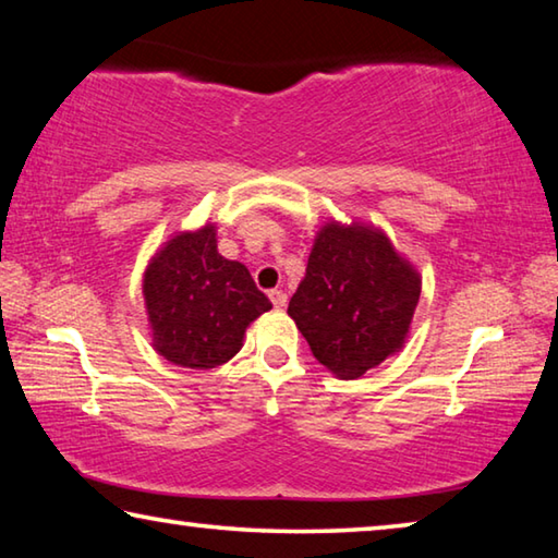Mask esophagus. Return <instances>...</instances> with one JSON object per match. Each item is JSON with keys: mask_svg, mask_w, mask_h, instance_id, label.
<instances>
[{"mask_svg": "<svg viewBox=\"0 0 558 558\" xmlns=\"http://www.w3.org/2000/svg\"><path fill=\"white\" fill-rule=\"evenodd\" d=\"M268 298H270V302H272V307H278V310H282L288 305V295L282 290H270L268 292Z\"/></svg>", "mask_w": 558, "mask_h": 558, "instance_id": "34e87169", "label": "esophagus"}]
</instances>
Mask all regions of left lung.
<instances>
[{
  "mask_svg": "<svg viewBox=\"0 0 558 558\" xmlns=\"http://www.w3.org/2000/svg\"><path fill=\"white\" fill-rule=\"evenodd\" d=\"M421 298V276L381 229L325 223L288 315L319 364L359 379L403 347Z\"/></svg>",
  "mask_w": 558,
  "mask_h": 558,
  "instance_id": "8db88e82",
  "label": "left lung"
}]
</instances>
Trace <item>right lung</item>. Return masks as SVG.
<instances>
[{
    "label": "right lung",
    "instance_id": "obj_1",
    "mask_svg": "<svg viewBox=\"0 0 558 558\" xmlns=\"http://www.w3.org/2000/svg\"><path fill=\"white\" fill-rule=\"evenodd\" d=\"M153 347L186 369H214L239 354L253 319L270 300L248 268L216 248V226L179 231L159 248L143 278Z\"/></svg>",
    "mask_w": 558,
    "mask_h": 558
}]
</instances>
